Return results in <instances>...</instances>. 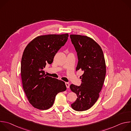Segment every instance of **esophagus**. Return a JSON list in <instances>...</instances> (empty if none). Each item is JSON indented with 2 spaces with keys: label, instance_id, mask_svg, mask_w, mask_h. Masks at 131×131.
Returning a JSON list of instances; mask_svg holds the SVG:
<instances>
[{
  "label": "esophagus",
  "instance_id": "1",
  "mask_svg": "<svg viewBox=\"0 0 131 131\" xmlns=\"http://www.w3.org/2000/svg\"><path fill=\"white\" fill-rule=\"evenodd\" d=\"M65 85H66V86L67 88H69V86H70V84L68 82H65Z\"/></svg>",
  "mask_w": 131,
  "mask_h": 131
}]
</instances>
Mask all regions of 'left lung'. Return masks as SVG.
Returning <instances> with one entry per match:
<instances>
[{
	"mask_svg": "<svg viewBox=\"0 0 131 131\" xmlns=\"http://www.w3.org/2000/svg\"><path fill=\"white\" fill-rule=\"evenodd\" d=\"M70 38L77 53L76 70L83 72L81 85H70L78 97L71 106L74 110L82 111L90 109L99 97L106 76L105 61L101 47L92 38L79 35H70Z\"/></svg>",
	"mask_w": 131,
	"mask_h": 131,
	"instance_id": "left-lung-1",
	"label": "left lung"
}]
</instances>
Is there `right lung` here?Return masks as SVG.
<instances>
[{"mask_svg": "<svg viewBox=\"0 0 131 131\" xmlns=\"http://www.w3.org/2000/svg\"><path fill=\"white\" fill-rule=\"evenodd\" d=\"M68 37V34L38 36L23 52L21 66L23 88L29 102L37 109L50 108L58 93L66 90L64 81L47 76L43 69L47 64L52 63Z\"/></svg>", "mask_w": 131, "mask_h": 131, "instance_id": "right-lung-1", "label": "right lung"}]
</instances>
